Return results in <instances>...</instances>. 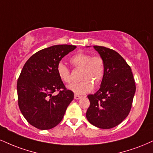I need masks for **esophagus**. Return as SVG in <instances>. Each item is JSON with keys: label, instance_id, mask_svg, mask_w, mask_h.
I'll return each instance as SVG.
<instances>
[{"label": "esophagus", "instance_id": "esophagus-1", "mask_svg": "<svg viewBox=\"0 0 153 153\" xmlns=\"http://www.w3.org/2000/svg\"><path fill=\"white\" fill-rule=\"evenodd\" d=\"M81 96H80V95H75V96H74V98L75 99V100H79V99H80L81 98Z\"/></svg>", "mask_w": 153, "mask_h": 153}]
</instances>
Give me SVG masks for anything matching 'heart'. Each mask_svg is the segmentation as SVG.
I'll return each instance as SVG.
<instances>
[{
    "label": "heart",
    "instance_id": "b5f03b06",
    "mask_svg": "<svg viewBox=\"0 0 153 153\" xmlns=\"http://www.w3.org/2000/svg\"><path fill=\"white\" fill-rule=\"evenodd\" d=\"M71 62L75 67L82 68L80 79L81 81L73 82L68 85V89L75 94L83 95L91 92L93 84L98 85L102 80L105 75V62L101 57L94 56L88 53L80 52L71 58ZM58 75L63 82H71L69 69L62 62L57 66Z\"/></svg>",
    "mask_w": 153,
    "mask_h": 153
}]
</instances>
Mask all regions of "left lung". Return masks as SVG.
Segmentation results:
<instances>
[{"label":"left lung","mask_w":153,"mask_h":153,"mask_svg":"<svg viewBox=\"0 0 153 153\" xmlns=\"http://www.w3.org/2000/svg\"><path fill=\"white\" fill-rule=\"evenodd\" d=\"M93 48L103 59L105 75L100 89L88 95L91 105L86 117L97 128L110 129L129 114L136 90L135 80L130 67L118 53L105 47Z\"/></svg>","instance_id":"1"}]
</instances>
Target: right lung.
<instances>
[{
    "mask_svg": "<svg viewBox=\"0 0 153 153\" xmlns=\"http://www.w3.org/2000/svg\"><path fill=\"white\" fill-rule=\"evenodd\" d=\"M75 45H57L40 50L24 65L17 82L18 105L31 126L49 130L62 120L74 98L59 78L57 66ZM59 91L58 95L52 93Z\"/></svg>",
    "mask_w": 153,
    "mask_h": 153,
    "instance_id": "obj_1",
    "label": "right lung"
}]
</instances>
